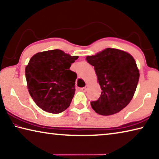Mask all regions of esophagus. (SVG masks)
<instances>
[{"instance_id":"1","label":"esophagus","mask_w":159,"mask_h":159,"mask_svg":"<svg viewBox=\"0 0 159 159\" xmlns=\"http://www.w3.org/2000/svg\"><path fill=\"white\" fill-rule=\"evenodd\" d=\"M88 85H85V87L80 88V90H81L82 91H83V92H85V91L88 90Z\"/></svg>"}]
</instances>
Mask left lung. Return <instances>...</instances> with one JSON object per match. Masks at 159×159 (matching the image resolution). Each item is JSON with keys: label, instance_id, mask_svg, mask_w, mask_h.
Instances as JSON below:
<instances>
[{"label": "left lung", "instance_id": "left-lung-1", "mask_svg": "<svg viewBox=\"0 0 159 159\" xmlns=\"http://www.w3.org/2000/svg\"><path fill=\"white\" fill-rule=\"evenodd\" d=\"M86 60L94 66L102 90L98 100L90 102L92 108L103 116L121 111L133 99L139 81V70L133 56L107 48Z\"/></svg>", "mask_w": 159, "mask_h": 159}]
</instances>
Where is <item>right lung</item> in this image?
I'll use <instances>...</instances> for the list:
<instances>
[{
  "label": "right lung",
  "mask_w": 159,
  "mask_h": 159,
  "mask_svg": "<svg viewBox=\"0 0 159 159\" xmlns=\"http://www.w3.org/2000/svg\"><path fill=\"white\" fill-rule=\"evenodd\" d=\"M79 58L61 50L36 53L26 66L29 94L43 111L60 114L69 107L75 93L77 75L69 69Z\"/></svg>",
  "instance_id": "right-lung-1"
}]
</instances>
